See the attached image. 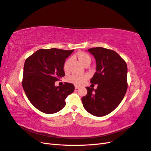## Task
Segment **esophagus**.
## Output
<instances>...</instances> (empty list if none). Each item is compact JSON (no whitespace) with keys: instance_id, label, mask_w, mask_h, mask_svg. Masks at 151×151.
<instances>
[{"instance_id":"1","label":"esophagus","mask_w":151,"mask_h":151,"mask_svg":"<svg viewBox=\"0 0 151 151\" xmlns=\"http://www.w3.org/2000/svg\"><path fill=\"white\" fill-rule=\"evenodd\" d=\"M75 89H79V86H75Z\"/></svg>"}]
</instances>
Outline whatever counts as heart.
Masks as SVG:
<instances>
[{
    "instance_id": "obj_1",
    "label": "heart",
    "mask_w": 151,
    "mask_h": 151,
    "mask_svg": "<svg viewBox=\"0 0 151 151\" xmlns=\"http://www.w3.org/2000/svg\"><path fill=\"white\" fill-rule=\"evenodd\" d=\"M76 57L79 59V60L83 63L85 64L87 62H91V57L88 53L85 52H79L76 55ZM71 61V58H68L65 62L64 65H63V69L65 72H68L69 70V64ZM88 76L85 74H74L68 77V81L76 85H81L83 84L85 81L88 79Z\"/></svg>"
}]
</instances>
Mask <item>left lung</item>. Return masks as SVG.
Returning <instances> with one entry per match:
<instances>
[{
    "mask_svg": "<svg viewBox=\"0 0 151 151\" xmlns=\"http://www.w3.org/2000/svg\"><path fill=\"white\" fill-rule=\"evenodd\" d=\"M96 62V72L91 83L96 89L86 87L88 93L82 98L86 110L96 116L112 112L124 98L127 89V66L116 52L102 47L88 49Z\"/></svg>",
    "mask_w": 151,
    "mask_h": 151,
    "instance_id": "obj_1",
    "label": "left lung"
}]
</instances>
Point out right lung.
I'll return each instance as SVG.
<instances>
[{
    "label": "right lung",
    "instance_id": "add662e5",
    "mask_svg": "<svg viewBox=\"0 0 151 151\" xmlns=\"http://www.w3.org/2000/svg\"><path fill=\"white\" fill-rule=\"evenodd\" d=\"M74 50L40 49L26 58L22 86L29 101L47 114L57 113L65 106V100L74 91V86L65 83L55 86V82L65 76L63 65Z\"/></svg>",
    "mask_w": 151,
    "mask_h": 151
}]
</instances>
